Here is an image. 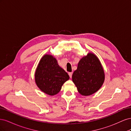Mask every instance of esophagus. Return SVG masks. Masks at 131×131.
<instances>
[{
  "mask_svg": "<svg viewBox=\"0 0 131 131\" xmlns=\"http://www.w3.org/2000/svg\"><path fill=\"white\" fill-rule=\"evenodd\" d=\"M68 74H69V77H70V78H72V74H73V73H72V72H69V73H68Z\"/></svg>",
  "mask_w": 131,
  "mask_h": 131,
  "instance_id": "obj_1",
  "label": "esophagus"
}]
</instances>
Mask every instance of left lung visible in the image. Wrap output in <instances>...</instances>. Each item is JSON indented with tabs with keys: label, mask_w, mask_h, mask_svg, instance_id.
I'll list each match as a JSON object with an SVG mask.
<instances>
[{
	"label": "left lung",
	"mask_w": 131,
	"mask_h": 131,
	"mask_svg": "<svg viewBox=\"0 0 131 131\" xmlns=\"http://www.w3.org/2000/svg\"><path fill=\"white\" fill-rule=\"evenodd\" d=\"M105 80L103 68L95 54L89 52L79 61L72 75V80L78 92L88 96L101 89Z\"/></svg>",
	"instance_id": "left-lung-1"
}]
</instances>
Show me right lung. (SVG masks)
<instances>
[{
    "label": "right lung",
    "mask_w": 131,
    "mask_h": 131,
    "mask_svg": "<svg viewBox=\"0 0 131 131\" xmlns=\"http://www.w3.org/2000/svg\"><path fill=\"white\" fill-rule=\"evenodd\" d=\"M35 82L42 92L50 96L57 94L69 79L66 71L52 55L46 54L39 61L35 72Z\"/></svg>",
    "instance_id": "right-lung-1"
}]
</instances>
